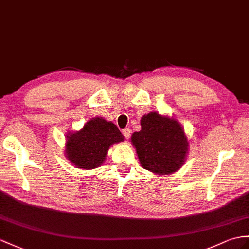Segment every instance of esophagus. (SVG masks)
Returning a JSON list of instances; mask_svg holds the SVG:
<instances>
[{
  "instance_id": "34e87169",
  "label": "esophagus",
  "mask_w": 249,
  "mask_h": 249,
  "mask_svg": "<svg viewBox=\"0 0 249 249\" xmlns=\"http://www.w3.org/2000/svg\"><path fill=\"white\" fill-rule=\"evenodd\" d=\"M123 135H124L126 139H129L130 136H131V130H130V129H124V130H123Z\"/></svg>"
}]
</instances>
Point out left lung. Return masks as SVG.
Masks as SVG:
<instances>
[{"instance_id": "1", "label": "left lung", "mask_w": 249, "mask_h": 249, "mask_svg": "<svg viewBox=\"0 0 249 249\" xmlns=\"http://www.w3.org/2000/svg\"><path fill=\"white\" fill-rule=\"evenodd\" d=\"M142 130L132 135L142 168L157 174L178 171L188 149L184 130L175 119L149 113L141 120Z\"/></svg>"}]
</instances>
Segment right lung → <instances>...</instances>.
Wrapping results in <instances>:
<instances>
[{
	"mask_svg": "<svg viewBox=\"0 0 249 249\" xmlns=\"http://www.w3.org/2000/svg\"><path fill=\"white\" fill-rule=\"evenodd\" d=\"M118 128L111 121L96 117L83 129L68 136L66 156L77 168L94 169L105 161L108 148L124 141Z\"/></svg>",
	"mask_w": 249,
	"mask_h": 249,
	"instance_id": "add662e5",
	"label": "right lung"
}]
</instances>
